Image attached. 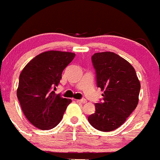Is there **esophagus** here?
<instances>
[{"instance_id": "34e87169", "label": "esophagus", "mask_w": 160, "mask_h": 160, "mask_svg": "<svg viewBox=\"0 0 160 160\" xmlns=\"http://www.w3.org/2000/svg\"><path fill=\"white\" fill-rule=\"evenodd\" d=\"M77 102H81V103H86L87 102V100L85 98H82V99H80V100H77Z\"/></svg>"}]
</instances>
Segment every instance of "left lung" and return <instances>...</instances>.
Returning <instances> with one entry per match:
<instances>
[{
  "label": "left lung",
  "mask_w": 160,
  "mask_h": 160,
  "mask_svg": "<svg viewBox=\"0 0 160 160\" xmlns=\"http://www.w3.org/2000/svg\"><path fill=\"white\" fill-rule=\"evenodd\" d=\"M97 87L103 91L102 102L95 103V112L88 118L95 129L110 132L120 127L136 109L141 83L129 62L113 52L92 57Z\"/></svg>",
  "instance_id": "left-lung-1"
}]
</instances>
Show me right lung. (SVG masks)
Returning <instances> with one entry per match:
<instances>
[{"label": "right lung", "mask_w": 160, "mask_h": 160, "mask_svg": "<svg viewBox=\"0 0 160 160\" xmlns=\"http://www.w3.org/2000/svg\"><path fill=\"white\" fill-rule=\"evenodd\" d=\"M75 53L58 50L46 51L30 61L19 75L16 94L28 121L38 129L47 130L62 121L69 98L55 94L63 70Z\"/></svg>", "instance_id": "1"}]
</instances>
